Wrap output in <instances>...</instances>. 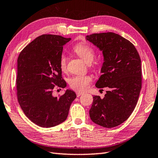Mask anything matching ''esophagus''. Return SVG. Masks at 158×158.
<instances>
[{
	"instance_id": "obj_1",
	"label": "esophagus",
	"mask_w": 158,
	"mask_h": 158,
	"mask_svg": "<svg viewBox=\"0 0 158 158\" xmlns=\"http://www.w3.org/2000/svg\"><path fill=\"white\" fill-rule=\"evenodd\" d=\"M82 94H84V93L82 92H76V95H77V97H80V95H82Z\"/></svg>"
}]
</instances>
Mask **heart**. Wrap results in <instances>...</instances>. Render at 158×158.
I'll return each mask as SVG.
<instances>
[{
	"mask_svg": "<svg viewBox=\"0 0 158 158\" xmlns=\"http://www.w3.org/2000/svg\"><path fill=\"white\" fill-rule=\"evenodd\" d=\"M73 50L88 64L92 63L95 58L94 50L85 43L76 44L74 46ZM59 66L63 72L67 70V58L64 54H62L60 56ZM92 81V78L89 75H76L69 80V85L73 89L78 92H84L88 89Z\"/></svg>",
	"mask_w": 158,
	"mask_h": 158,
	"instance_id": "1",
	"label": "heart"
}]
</instances>
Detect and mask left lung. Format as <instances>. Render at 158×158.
I'll list each match as a JSON object with an SVG mask.
<instances>
[{
	"label": "left lung",
	"instance_id": "8db88e82",
	"mask_svg": "<svg viewBox=\"0 0 158 158\" xmlns=\"http://www.w3.org/2000/svg\"><path fill=\"white\" fill-rule=\"evenodd\" d=\"M86 40L102 51L103 74L95 86L108 88L103 99L94 95L89 117L98 125L113 128L125 122L135 109L142 88L141 60L135 47L113 32L93 33Z\"/></svg>",
	"mask_w": 158,
	"mask_h": 158
}]
</instances>
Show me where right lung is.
Returning <instances> with one entry per match:
<instances>
[{
	"mask_svg": "<svg viewBox=\"0 0 158 158\" xmlns=\"http://www.w3.org/2000/svg\"><path fill=\"white\" fill-rule=\"evenodd\" d=\"M70 40L57 35H41L18 56V101L26 116L41 127L51 128L64 122L76 98L73 91L69 89L58 98L52 95L56 89L66 86L59 60L63 45Z\"/></svg>",
	"mask_w": 158,
	"mask_h": 158,
	"instance_id": "right-lung-1",
	"label": "right lung"
}]
</instances>
